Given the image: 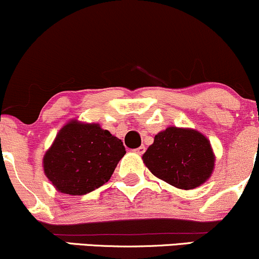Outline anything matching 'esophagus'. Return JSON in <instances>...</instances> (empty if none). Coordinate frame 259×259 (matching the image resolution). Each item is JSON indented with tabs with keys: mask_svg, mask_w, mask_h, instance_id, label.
<instances>
[{
	"mask_svg": "<svg viewBox=\"0 0 259 259\" xmlns=\"http://www.w3.org/2000/svg\"><path fill=\"white\" fill-rule=\"evenodd\" d=\"M135 153H138V155H143V153L145 152V146H140L138 147V149L134 150Z\"/></svg>",
	"mask_w": 259,
	"mask_h": 259,
	"instance_id": "1",
	"label": "esophagus"
}]
</instances>
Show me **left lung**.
<instances>
[{
  "label": "left lung",
  "mask_w": 259,
  "mask_h": 259,
  "mask_svg": "<svg viewBox=\"0 0 259 259\" xmlns=\"http://www.w3.org/2000/svg\"><path fill=\"white\" fill-rule=\"evenodd\" d=\"M215 153L205 135L190 127L168 126L155 135L143 155L153 176L176 188L189 190L211 177Z\"/></svg>",
  "instance_id": "left-lung-1"
}]
</instances>
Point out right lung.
Returning a JSON list of instances; mask_svg holds the SVG:
<instances>
[{
	"label": "right lung",
	"mask_w": 259,
	"mask_h": 259,
	"mask_svg": "<svg viewBox=\"0 0 259 259\" xmlns=\"http://www.w3.org/2000/svg\"><path fill=\"white\" fill-rule=\"evenodd\" d=\"M124 155L120 139L98 123L71 119L45 151L42 168L58 192L83 195L107 183Z\"/></svg>",
	"instance_id": "right-lung-1"
}]
</instances>
